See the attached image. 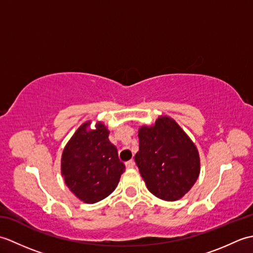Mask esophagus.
Returning <instances> with one entry per match:
<instances>
[{
	"label": "esophagus",
	"instance_id": "1",
	"mask_svg": "<svg viewBox=\"0 0 253 253\" xmlns=\"http://www.w3.org/2000/svg\"><path fill=\"white\" fill-rule=\"evenodd\" d=\"M133 166H135V162H133L132 160H130V161H128V162H126V168H127V169H132Z\"/></svg>",
	"mask_w": 253,
	"mask_h": 253
}]
</instances>
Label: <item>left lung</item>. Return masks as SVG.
Returning <instances> with one entry per match:
<instances>
[{"label": "left lung", "mask_w": 253, "mask_h": 253, "mask_svg": "<svg viewBox=\"0 0 253 253\" xmlns=\"http://www.w3.org/2000/svg\"><path fill=\"white\" fill-rule=\"evenodd\" d=\"M136 164L149 191L176 201L195 185L200 174L198 149L173 118L160 116L153 126L139 128Z\"/></svg>", "instance_id": "left-lung-1"}]
</instances>
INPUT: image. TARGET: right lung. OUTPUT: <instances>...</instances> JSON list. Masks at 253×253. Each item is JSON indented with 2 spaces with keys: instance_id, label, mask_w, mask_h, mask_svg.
Returning <instances> with one entry per match:
<instances>
[{
  "instance_id": "right-lung-1",
  "label": "right lung",
  "mask_w": 253,
  "mask_h": 253,
  "mask_svg": "<svg viewBox=\"0 0 253 253\" xmlns=\"http://www.w3.org/2000/svg\"><path fill=\"white\" fill-rule=\"evenodd\" d=\"M91 122L80 126L64 148L61 161L65 184L79 200L95 203L115 190L125 165L118 159L117 149L109 140L104 124Z\"/></svg>"
}]
</instances>
